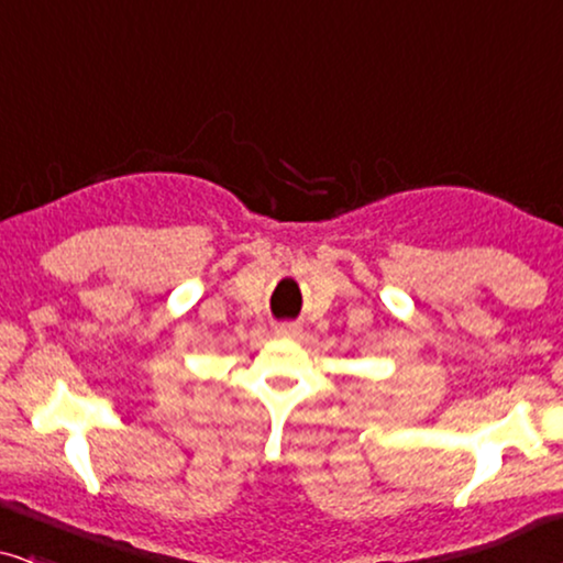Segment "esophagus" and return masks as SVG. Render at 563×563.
<instances>
[{
  "instance_id": "34e87169",
  "label": "esophagus",
  "mask_w": 563,
  "mask_h": 563,
  "mask_svg": "<svg viewBox=\"0 0 563 563\" xmlns=\"http://www.w3.org/2000/svg\"><path fill=\"white\" fill-rule=\"evenodd\" d=\"M276 335L291 338V335H297V328L295 325H279V328H276Z\"/></svg>"
}]
</instances>
